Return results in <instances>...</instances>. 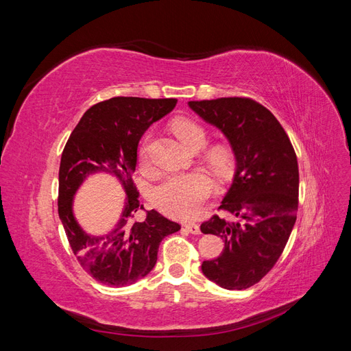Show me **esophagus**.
I'll return each mask as SVG.
<instances>
[{
  "label": "esophagus",
  "mask_w": 351,
  "mask_h": 351,
  "mask_svg": "<svg viewBox=\"0 0 351 351\" xmlns=\"http://www.w3.org/2000/svg\"><path fill=\"white\" fill-rule=\"evenodd\" d=\"M184 227L189 232H192V234H199L200 232V227L197 224H195V222H186Z\"/></svg>",
  "instance_id": "obj_1"
}]
</instances>
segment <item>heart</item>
<instances>
[{"mask_svg": "<svg viewBox=\"0 0 351 351\" xmlns=\"http://www.w3.org/2000/svg\"><path fill=\"white\" fill-rule=\"evenodd\" d=\"M174 134L190 149H199L206 141V130L199 121L180 117L171 123ZM141 161L147 162L149 158V137H146L139 151ZM205 162L218 177H228L234 171L237 155L228 142H217L205 151ZM214 184L210 178L200 173L169 176L156 184L151 192L152 204L165 214L180 218L197 215L204 202L212 195Z\"/></svg>", "mask_w": 351, "mask_h": 351, "instance_id": "b5f03b06", "label": "heart"}]
</instances>
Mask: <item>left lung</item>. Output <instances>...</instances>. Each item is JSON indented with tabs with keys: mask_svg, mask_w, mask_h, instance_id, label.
Segmentation results:
<instances>
[{
	"mask_svg": "<svg viewBox=\"0 0 351 351\" xmlns=\"http://www.w3.org/2000/svg\"><path fill=\"white\" fill-rule=\"evenodd\" d=\"M190 108L217 125L237 155V171L219 206L237 217L218 215L202 222L204 234L224 240L217 259L204 261L202 272L227 290L259 282L280 259L299 208V165L280 121L252 98L190 101Z\"/></svg>",
	"mask_w": 351,
	"mask_h": 351,
	"instance_id": "8db88e82",
	"label": "left lung"
}]
</instances>
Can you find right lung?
Listing matches in <instances>:
<instances>
[{
  "instance_id": "obj_1",
  "label": "right lung",
  "mask_w": 351,
  "mask_h": 351,
  "mask_svg": "<svg viewBox=\"0 0 351 351\" xmlns=\"http://www.w3.org/2000/svg\"><path fill=\"white\" fill-rule=\"evenodd\" d=\"M176 104V98L134 97H115L95 104L83 114L62 151L58 215L80 267L102 284L125 287L143 278L155 267L162 239L182 228L155 209L147 210L143 221H136V212L142 206L139 190L132 178L142 134ZM98 171L110 172L121 180L128 202L116 228L108 235L93 238L78 227L71 205L82 180Z\"/></svg>"
}]
</instances>
